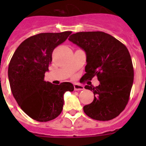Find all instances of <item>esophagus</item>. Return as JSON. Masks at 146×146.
Wrapping results in <instances>:
<instances>
[{"label": "esophagus", "mask_w": 146, "mask_h": 146, "mask_svg": "<svg viewBox=\"0 0 146 146\" xmlns=\"http://www.w3.org/2000/svg\"><path fill=\"white\" fill-rule=\"evenodd\" d=\"M74 88L75 91H81V90H83V89H84V86H82V85L80 84H78V83L74 84Z\"/></svg>", "instance_id": "esophagus-1"}]
</instances>
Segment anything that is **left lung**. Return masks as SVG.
Listing matches in <instances>:
<instances>
[{
  "instance_id": "8db88e82",
  "label": "left lung",
  "mask_w": 146,
  "mask_h": 146,
  "mask_svg": "<svg viewBox=\"0 0 146 146\" xmlns=\"http://www.w3.org/2000/svg\"><path fill=\"white\" fill-rule=\"evenodd\" d=\"M70 42L86 53L84 79L96 76L100 84L86 86L94 94V101L83 107L88 116L97 121H109L126 108L134 80V69L128 49L111 35L102 31L78 32Z\"/></svg>"
}]
</instances>
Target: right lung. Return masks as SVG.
<instances>
[{"instance_id": "add662e5", "label": "right lung", "mask_w": 146, "mask_h": 146, "mask_svg": "<svg viewBox=\"0 0 146 146\" xmlns=\"http://www.w3.org/2000/svg\"><path fill=\"white\" fill-rule=\"evenodd\" d=\"M72 31L42 33L23 41L10 60L8 76L11 93L28 116L40 122L57 118L63 110L64 94L74 91L69 82L53 85L44 80L54 49Z\"/></svg>"}]
</instances>
